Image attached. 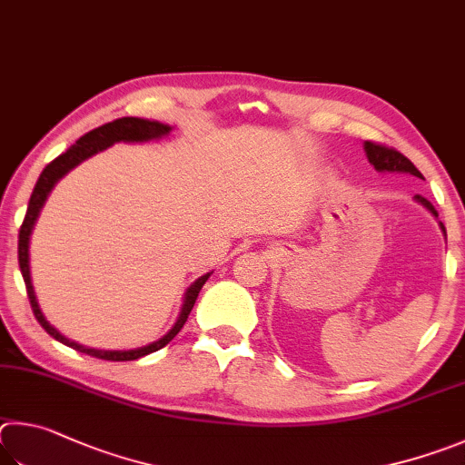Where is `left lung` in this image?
I'll use <instances>...</instances> for the list:
<instances>
[{"mask_svg":"<svg viewBox=\"0 0 465 465\" xmlns=\"http://www.w3.org/2000/svg\"><path fill=\"white\" fill-rule=\"evenodd\" d=\"M363 151H365V154H368V161L371 163L373 167H376V171H380V173H411L414 177L422 179L420 171L414 167L402 153H398L394 149H388V146H381V144H376V143H370V141L363 143ZM414 200L422 203V206H425L430 212V214L437 216V210L433 208V203H430L429 200L420 198V195H414ZM439 226H441V231L445 234L443 223H439ZM445 237H447V234H445Z\"/></svg>","mask_w":465,"mask_h":465,"instance_id":"obj_1","label":"left lung"}]
</instances>
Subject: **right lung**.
Returning a JSON list of instances; mask_svg holds the SVG:
<instances>
[{"label":"right lung","instance_id":"add662e5","mask_svg":"<svg viewBox=\"0 0 465 465\" xmlns=\"http://www.w3.org/2000/svg\"><path fill=\"white\" fill-rule=\"evenodd\" d=\"M169 133H171L169 124H163V122H157V120H144V118H118L114 122H108V124H104L100 128L89 130V133L81 136L75 144H71L67 151L59 154L54 161L48 163V165L43 169V173H40V177H38L35 192H32V195H30L26 216H24V223L20 226V234H18V263H20L24 283H26L30 306H32V311H35V316L40 322V327H43L48 335L59 341V343L75 349V351H79V353L100 357V360H105V361H133V360H138V357H144L153 351H159L161 347H165L169 341L173 339L179 331H182V327L187 321V316H190L192 308L195 304V298H198V294H200L202 286L212 275V272L203 273L202 278L195 280L192 286L185 290L182 312H179L175 324L169 329L167 335H163L161 339L153 341V343L144 345V347L122 349V351H108V349L84 347V345L75 343V341H71L64 335H61V332L45 319V314H43V311H40L38 300L35 294V286H32L30 253H28L30 234H32V228H35L36 220L40 216V210H43V206H45L48 193L53 192V187L59 183L71 169H75L79 163H84L85 159L94 157V154L105 151L114 143H149V141H159V138L167 136Z\"/></svg>","mask_w":465,"mask_h":465}]
</instances>
